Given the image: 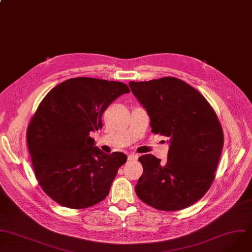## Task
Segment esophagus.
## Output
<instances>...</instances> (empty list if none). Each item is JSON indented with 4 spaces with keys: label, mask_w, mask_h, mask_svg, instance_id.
<instances>
[{
    "label": "esophagus",
    "mask_w": 252,
    "mask_h": 252,
    "mask_svg": "<svg viewBox=\"0 0 252 252\" xmlns=\"http://www.w3.org/2000/svg\"><path fill=\"white\" fill-rule=\"evenodd\" d=\"M138 158V156H137V154H129V156H128V160H136Z\"/></svg>",
    "instance_id": "obj_1"
}]
</instances>
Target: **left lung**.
Listing matches in <instances>:
<instances>
[{"label":"left lung","instance_id":"8db88e82","mask_svg":"<svg viewBox=\"0 0 252 252\" xmlns=\"http://www.w3.org/2000/svg\"><path fill=\"white\" fill-rule=\"evenodd\" d=\"M146 109L152 133L168 137L166 163L145 154L135 191L147 205L178 211L200 200L211 187L224 143L217 115L204 95L177 77L129 82Z\"/></svg>","mask_w":252,"mask_h":252}]
</instances>
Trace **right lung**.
<instances>
[{"instance_id": "add662e5", "label": "right lung", "mask_w": 252, "mask_h": 252, "mask_svg": "<svg viewBox=\"0 0 252 252\" xmlns=\"http://www.w3.org/2000/svg\"><path fill=\"white\" fill-rule=\"evenodd\" d=\"M127 93L120 82L74 77L54 87L38 106L27 144L36 179L56 203L85 209L109 195L127 157L103 152L90 133L103 127L105 110Z\"/></svg>"}]
</instances>
